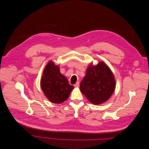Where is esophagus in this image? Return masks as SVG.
I'll list each match as a JSON object with an SVG mask.
<instances>
[{
	"instance_id": "1",
	"label": "esophagus",
	"mask_w": 149,
	"mask_h": 149,
	"mask_svg": "<svg viewBox=\"0 0 149 149\" xmlns=\"http://www.w3.org/2000/svg\"><path fill=\"white\" fill-rule=\"evenodd\" d=\"M79 81H77V82L76 83V84H74V86L75 87H79Z\"/></svg>"
}]
</instances>
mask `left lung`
Here are the masks:
<instances>
[{"label": "left lung", "mask_w": 149, "mask_h": 149, "mask_svg": "<svg viewBox=\"0 0 149 149\" xmlns=\"http://www.w3.org/2000/svg\"><path fill=\"white\" fill-rule=\"evenodd\" d=\"M115 86L113 73L103 62H99L96 66L91 64L87 68L80 89L88 100L94 104H99L110 97Z\"/></svg>", "instance_id": "left-lung-1"}]
</instances>
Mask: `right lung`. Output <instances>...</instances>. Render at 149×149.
<instances>
[{
  "label": "right lung",
  "mask_w": 149,
  "mask_h": 149,
  "mask_svg": "<svg viewBox=\"0 0 149 149\" xmlns=\"http://www.w3.org/2000/svg\"><path fill=\"white\" fill-rule=\"evenodd\" d=\"M46 97L53 103H61L68 99L74 87L60 72L58 66L50 61L46 66L40 82Z\"/></svg>",
  "instance_id": "add662e5"
}]
</instances>
